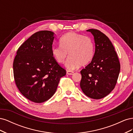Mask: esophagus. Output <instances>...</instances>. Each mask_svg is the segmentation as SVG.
Returning <instances> with one entry per match:
<instances>
[{
    "label": "esophagus",
    "instance_id": "1",
    "mask_svg": "<svg viewBox=\"0 0 133 133\" xmlns=\"http://www.w3.org/2000/svg\"><path fill=\"white\" fill-rule=\"evenodd\" d=\"M73 74H74V71H69V70H67L66 71V74L68 75H73Z\"/></svg>",
    "mask_w": 133,
    "mask_h": 133
}]
</instances>
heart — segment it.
Here are the masks:
<instances>
[{"instance_id":"heart-1","label":"heart","mask_w":133,"mask_h":133,"mask_svg":"<svg viewBox=\"0 0 133 133\" xmlns=\"http://www.w3.org/2000/svg\"><path fill=\"white\" fill-rule=\"evenodd\" d=\"M59 44L60 46L52 48V55L56 61L62 64L69 56L66 63V67L69 70H74L80 65H86L93 57L94 44L88 36L69 32L60 38Z\"/></svg>"}]
</instances>
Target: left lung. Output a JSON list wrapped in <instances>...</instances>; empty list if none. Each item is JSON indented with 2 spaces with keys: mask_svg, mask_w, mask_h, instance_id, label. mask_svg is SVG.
<instances>
[{
  "mask_svg": "<svg viewBox=\"0 0 133 133\" xmlns=\"http://www.w3.org/2000/svg\"><path fill=\"white\" fill-rule=\"evenodd\" d=\"M87 31L94 36L95 53L91 62L80 71V85L88 97L100 99L114 89L120 64L114 47L107 36L97 29Z\"/></svg>",
  "mask_w": 133,
  "mask_h": 133,
  "instance_id": "8db88e82",
  "label": "left lung"
}]
</instances>
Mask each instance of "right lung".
I'll list each match as a JSON object with an SVG mask.
<instances>
[{"instance_id":"obj_1","label":"right lung","mask_w":133,"mask_h":133,"mask_svg":"<svg viewBox=\"0 0 133 133\" xmlns=\"http://www.w3.org/2000/svg\"><path fill=\"white\" fill-rule=\"evenodd\" d=\"M54 34L49 30L34 33L19 48L14 60L16 85L26 98L34 103L49 99L60 78L66 74L51 54Z\"/></svg>"}]
</instances>
